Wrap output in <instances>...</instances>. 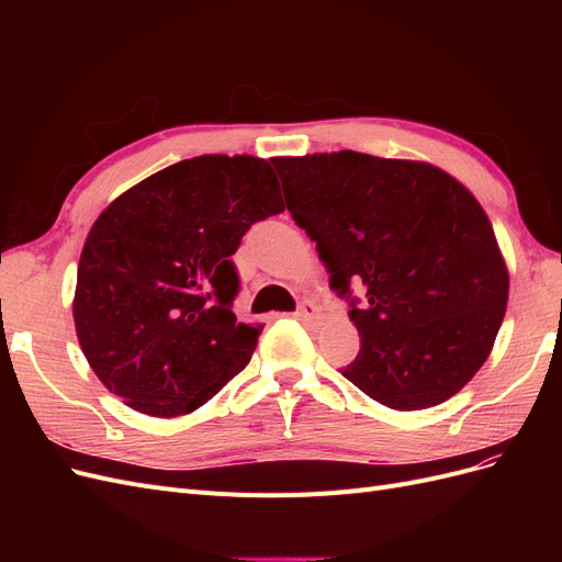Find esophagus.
Listing matches in <instances>:
<instances>
[{
	"label": "esophagus",
	"mask_w": 562,
	"mask_h": 562,
	"mask_svg": "<svg viewBox=\"0 0 562 562\" xmlns=\"http://www.w3.org/2000/svg\"><path fill=\"white\" fill-rule=\"evenodd\" d=\"M295 316H297L300 321H304V323H318V321H321V310H318L316 302L304 300V302L300 304V307H297Z\"/></svg>",
	"instance_id": "1"
}]
</instances>
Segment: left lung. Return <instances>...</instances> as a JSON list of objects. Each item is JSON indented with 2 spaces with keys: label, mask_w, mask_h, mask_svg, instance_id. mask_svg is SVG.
I'll return each instance as SVG.
<instances>
[{
  "label": "left lung",
  "mask_w": 562,
  "mask_h": 562,
  "mask_svg": "<svg viewBox=\"0 0 562 562\" xmlns=\"http://www.w3.org/2000/svg\"><path fill=\"white\" fill-rule=\"evenodd\" d=\"M271 164L333 291H363L349 302L361 351L342 375L391 411L454 396L487 361L508 302L479 199L427 161L342 149Z\"/></svg>",
  "instance_id": "8db88e82"
}]
</instances>
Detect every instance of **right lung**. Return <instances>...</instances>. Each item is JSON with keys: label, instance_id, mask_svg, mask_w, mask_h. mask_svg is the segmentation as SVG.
<instances>
[{"label": "right lung", "instance_id": "add662e5", "mask_svg": "<svg viewBox=\"0 0 562 562\" xmlns=\"http://www.w3.org/2000/svg\"><path fill=\"white\" fill-rule=\"evenodd\" d=\"M283 213L269 161L184 159L133 184L83 244L72 316L91 370L133 411L194 413L248 366L262 326L239 323L229 260L258 220Z\"/></svg>", "mask_w": 562, "mask_h": 562}]
</instances>
